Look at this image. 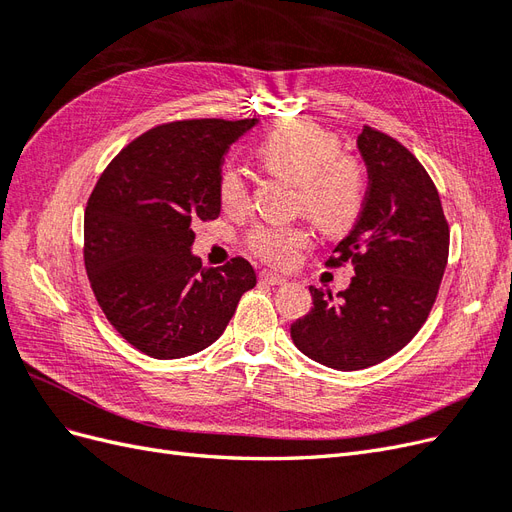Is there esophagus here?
Returning <instances> with one entry per match:
<instances>
[{
    "mask_svg": "<svg viewBox=\"0 0 512 512\" xmlns=\"http://www.w3.org/2000/svg\"><path fill=\"white\" fill-rule=\"evenodd\" d=\"M260 282L271 284V286H284L286 284V277L277 275V273H271V271H262L260 273Z\"/></svg>",
    "mask_w": 512,
    "mask_h": 512,
    "instance_id": "obj_1",
    "label": "esophagus"
}]
</instances>
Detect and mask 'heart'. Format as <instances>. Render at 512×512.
<instances>
[{
    "label": "heart",
    "mask_w": 512,
    "mask_h": 512,
    "mask_svg": "<svg viewBox=\"0 0 512 512\" xmlns=\"http://www.w3.org/2000/svg\"><path fill=\"white\" fill-rule=\"evenodd\" d=\"M267 173L297 183L294 207L327 237H344L361 220L367 200L365 162L342 151L339 136L309 119H288L273 126L258 143ZM224 211L237 213L250 203L239 170L224 168L218 179ZM245 247L273 267H290L309 247V232L299 224H260L247 232Z\"/></svg>",
    "instance_id": "1"
}]
</instances>
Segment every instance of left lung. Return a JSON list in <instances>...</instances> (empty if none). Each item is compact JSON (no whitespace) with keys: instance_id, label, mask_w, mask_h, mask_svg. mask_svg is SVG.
I'll return each mask as SVG.
<instances>
[{"instance_id":"8db88e82","label":"left lung","mask_w":512,"mask_h":512,"mask_svg":"<svg viewBox=\"0 0 512 512\" xmlns=\"http://www.w3.org/2000/svg\"><path fill=\"white\" fill-rule=\"evenodd\" d=\"M356 143L369 173L365 209L327 260L356 275L337 299L309 286L312 312L290 327L305 356L339 371L378 365L410 344L436 303L451 239L425 166L371 126Z\"/></svg>"}]
</instances>
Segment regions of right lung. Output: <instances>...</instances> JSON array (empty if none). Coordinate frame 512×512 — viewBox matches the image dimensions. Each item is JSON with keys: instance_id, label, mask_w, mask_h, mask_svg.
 <instances>
[{"instance_id": "add662e5", "label": "right lung", "mask_w": 512, "mask_h": 512, "mask_svg": "<svg viewBox=\"0 0 512 512\" xmlns=\"http://www.w3.org/2000/svg\"><path fill=\"white\" fill-rule=\"evenodd\" d=\"M258 119H179L123 147L85 207L83 258L106 320L153 359L211 346L256 286L241 256L205 269L192 224L220 215L224 156Z\"/></svg>"}]
</instances>
